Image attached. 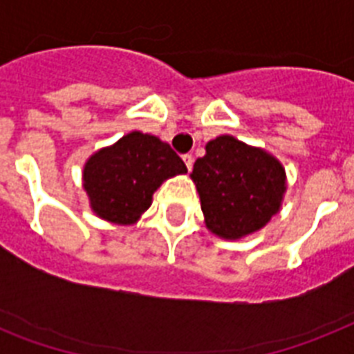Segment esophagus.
<instances>
[{"label":"esophagus","mask_w":354,"mask_h":354,"mask_svg":"<svg viewBox=\"0 0 354 354\" xmlns=\"http://www.w3.org/2000/svg\"><path fill=\"white\" fill-rule=\"evenodd\" d=\"M183 163H185V167H187V171H191V169H193V163H194L193 156L191 154L183 156Z\"/></svg>","instance_id":"esophagus-1"}]
</instances>
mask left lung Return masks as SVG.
<instances>
[{"instance_id":"1","label":"left lung","mask_w":354,"mask_h":354,"mask_svg":"<svg viewBox=\"0 0 354 354\" xmlns=\"http://www.w3.org/2000/svg\"><path fill=\"white\" fill-rule=\"evenodd\" d=\"M205 227L213 235L239 241L263 230L277 215L286 193L285 167L264 149L218 136L194 161Z\"/></svg>"}]
</instances>
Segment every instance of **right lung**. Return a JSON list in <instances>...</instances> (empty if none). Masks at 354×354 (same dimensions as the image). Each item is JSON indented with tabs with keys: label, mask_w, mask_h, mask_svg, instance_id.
<instances>
[{
	"label": "right lung",
	"mask_w": 354,
	"mask_h": 354,
	"mask_svg": "<svg viewBox=\"0 0 354 354\" xmlns=\"http://www.w3.org/2000/svg\"><path fill=\"white\" fill-rule=\"evenodd\" d=\"M185 172L182 158L165 141L133 130L86 160L82 187L99 218L132 226L149 209L161 183Z\"/></svg>",
	"instance_id": "obj_1"
}]
</instances>
